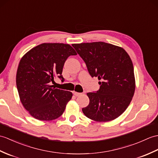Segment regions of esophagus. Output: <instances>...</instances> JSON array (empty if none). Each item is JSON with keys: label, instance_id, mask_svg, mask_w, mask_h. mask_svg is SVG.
<instances>
[{"label": "esophagus", "instance_id": "obj_1", "mask_svg": "<svg viewBox=\"0 0 158 158\" xmlns=\"http://www.w3.org/2000/svg\"><path fill=\"white\" fill-rule=\"evenodd\" d=\"M73 94H74L75 96H81V95L82 94H81V93L76 92V91H73Z\"/></svg>", "mask_w": 158, "mask_h": 158}]
</instances>
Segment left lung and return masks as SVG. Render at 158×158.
Listing matches in <instances>:
<instances>
[{"label":"left lung","mask_w":158,"mask_h":158,"mask_svg":"<svg viewBox=\"0 0 158 158\" xmlns=\"http://www.w3.org/2000/svg\"><path fill=\"white\" fill-rule=\"evenodd\" d=\"M85 62L90 75L100 85L96 92L87 96L89 103L82 111L96 122H108L126 110L135 90L133 64L123 48L103 42L72 45Z\"/></svg>","instance_id":"8db88e82"}]
</instances>
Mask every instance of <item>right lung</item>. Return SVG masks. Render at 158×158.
Wrapping results in <instances>:
<instances>
[{
	"mask_svg": "<svg viewBox=\"0 0 158 158\" xmlns=\"http://www.w3.org/2000/svg\"><path fill=\"white\" fill-rule=\"evenodd\" d=\"M76 54L67 44L43 43L21 58L16 75L18 93L22 105L34 118L50 121L63 114L73 94L53 87L50 83L56 77L63 81L64 62Z\"/></svg>",
	"mask_w": 158,
	"mask_h": 158,
	"instance_id": "1",
	"label": "right lung"
}]
</instances>
